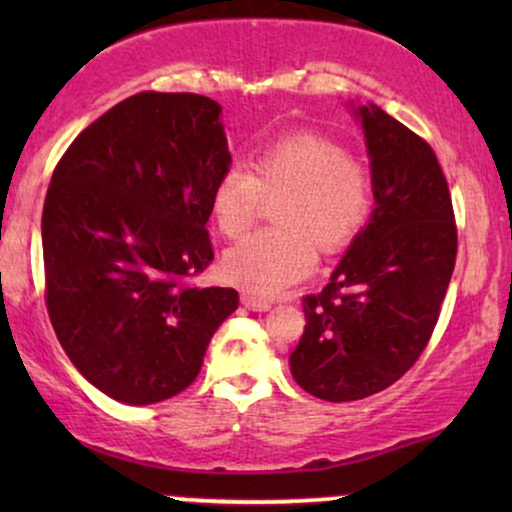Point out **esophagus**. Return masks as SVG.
Masks as SVG:
<instances>
[{
  "mask_svg": "<svg viewBox=\"0 0 512 512\" xmlns=\"http://www.w3.org/2000/svg\"><path fill=\"white\" fill-rule=\"evenodd\" d=\"M240 303H243L248 310H255V313H264V310L272 308V303L264 301V298L250 296V293H243V296H240Z\"/></svg>",
  "mask_w": 512,
  "mask_h": 512,
  "instance_id": "1",
  "label": "esophagus"
}]
</instances>
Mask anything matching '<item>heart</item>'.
<instances>
[{"label": "heart", "instance_id": "b5f03b06", "mask_svg": "<svg viewBox=\"0 0 512 512\" xmlns=\"http://www.w3.org/2000/svg\"><path fill=\"white\" fill-rule=\"evenodd\" d=\"M264 195L276 197L279 226L252 233L226 252L223 274L255 296H276L313 272L317 245L339 252L366 226L373 209L368 168L320 134H291L262 146L252 170L233 163L211 187L209 207L226 238L255 223Z\"/></svg>", "mask_w": 512, "mask_h": 512}]
</instances>
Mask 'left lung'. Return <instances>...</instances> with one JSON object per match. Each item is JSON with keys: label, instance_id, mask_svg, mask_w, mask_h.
<instances>
[{"label": "left lung", "instance_id": "left-lung-1", "mask_svg": "<svg viewBox=\"0 0 512 512\" xmlns=\"http://www.w3.org/2000/svg\"><path fill=\"white\" fill-rule=\"evenodd\" d=\"M375 209L330 284L303 298L296 383L354 402L397 383L424 354L457 257L452 199L436 154L378 105L358 108Z\"/></svg>", "mask_w": 512, "mask_h": 512}]
</instances>
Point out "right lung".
Wrapping results in <instances>:
<instances>
[{"instance_id":"1","label":"right lung","mask_w":512,"mask_h":512,"mask_svg":"<svg viewBox=\"0 0 512 512\" xmlns=\"http://www.w3.org/2000/svg\"><path fill=\"white\" fill-rule=\"evenodd\" d=\"M219 115L197 93H137L91 122L52 173L45 305L69 361L117 402L190 387L238 308V291L192 284L214 260L209 197L231 166Z\"/></svg>"}]
</instances>
